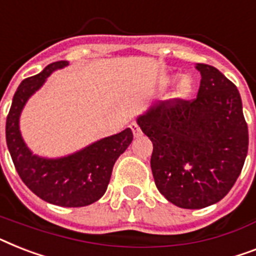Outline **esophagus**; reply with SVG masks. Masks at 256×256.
I'll list each match as a JSON object with an SVG mask.
<instances>
[{"label":"esophagus","mask_w":256,"mask_h":256,"mask_svg":"<svg viewBox=\"0 0 256 256\" xmlns=\"http://www.w3.org/2000/svg\"><path fill=\"white\" fill-rule=\"evenodd\" d=\"M130 128H132V134H134L135 138H138V136H140V135H142V132H140V128H139V126L136 122H132V124H130Z\"/></svg>","instance_id":"obj_1"}]
</instances>
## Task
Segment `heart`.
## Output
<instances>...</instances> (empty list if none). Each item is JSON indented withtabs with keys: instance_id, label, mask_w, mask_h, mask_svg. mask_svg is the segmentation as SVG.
Instances as JSON below:
<instances>
[{
	"instance_id": "b5f03b06",
	"label": "heart",
	"mask_w": 256,
	"mask_h": 256,
	"mask_svg": "<svg viewBox=\"0 0 256 256\" xmlns=\"http://www.w3.org/2000/svg\"><path fill=\"white\" fill-rule=\"evenodd\" d=\"M178 74H172L170 76L163 80V84L164 85H168L171 84L172 81H175L178 78ZM193 89H194V85H193V81L192 78H189V76H182V78L178 80V84H176V88H175V92H174V97L178 100H188L193 93Z\"/></svg>"
}]
</instances>
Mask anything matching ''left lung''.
<instances>
[{"instance_id":"obj_1","label":"left lung","mask_w":256,"mask_h":256,"mask_svg":"<svg viewBox=\"0 0 256 256\" xmlns=\"http://www.w3.org/2000/svg\"><path fill=\"white\" fill-rule=\"evenodd\" d=\"M196 70L201 82L193 101H159L136 118L152 142L156 188L184 209L222 200L240 176L248 148L236 86L212 66L196 64Z\"/></svg>"}]
</instances>
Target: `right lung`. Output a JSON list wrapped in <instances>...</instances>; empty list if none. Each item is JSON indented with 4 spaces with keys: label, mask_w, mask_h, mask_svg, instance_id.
Wrapping results in <instances>:
<instances>
[{
    "label": "right lung",
    "mask_w": 256,
    "mask_h": 256,
    "mask_svg": "<svg viewBox=\"0 0 256 256\" xmlns=\"http://www.w3.org/2000/svg\"><path fill=\"white\" fill-rule=\"evenodd\" d=\"M68 64L67 60L51 63L20 82L6 118V143L18 175L31 192L58 206L78 208L96 202L106 192L114 163L130 146L132 132L124 128L67 156L50 159L32 154L20 134V113L50 74Z\"/></svg>",
    "instance_id": "right-lung-1"
}]
</instances>
